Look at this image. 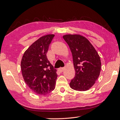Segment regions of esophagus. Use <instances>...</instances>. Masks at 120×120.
Here are the masks:
<instances>
[{"label":"esophagus","instance_id":"1","mask_svg":"<svg viewBox=\"0 0 120 120\" xmlns=\"http://www.w3.org/2000/svg\"><path fill=\"white\" fill-rule=\"evenodd\" d=\"M64 67L60 68L59 69V71L61 72H62L64 71Z\"/></svg>","mask_w":120,"mask_h":120}]
</instances>
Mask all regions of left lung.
Wrapping results in <instances>:
<instances>
[{
  "mask_svg": "<svg viewBox=\"0 0 120 120\" xmlns=\"http://www.w3.org/2000/svg\"><path fill=\"white\" fill-rule=\"evenodd\" d=\"M63 38L70 49L75 70V76L70 86L78 91L88 90L100 74L101 62L98 53L84 36L67 34Z\"/></svg>",
  "mask_w": 120,
  "mask_h": 120,
  "instance_id": "1",
  "label": "left lung"
}]
</instances>
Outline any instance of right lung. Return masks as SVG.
Instances as JSON below:
<instances>
[{
  "mask_svg": "<svg viewBox=\"0 0 120 120\" xmlns=\"http://www.w3.org/2000/svg\"><path fill=\"white\" fill-rule=\"evenodd\" d=\"M54 34L38 38L24 52L21 67L24 80L36 94L46 95L55 88L56 70L48 60L46 53Z\"/></svg>",
  "mask_w": 120,
  "mask_h": 120,
  "instance_id": "obj_1",
  "label": "right lung"
}]
</instances>
